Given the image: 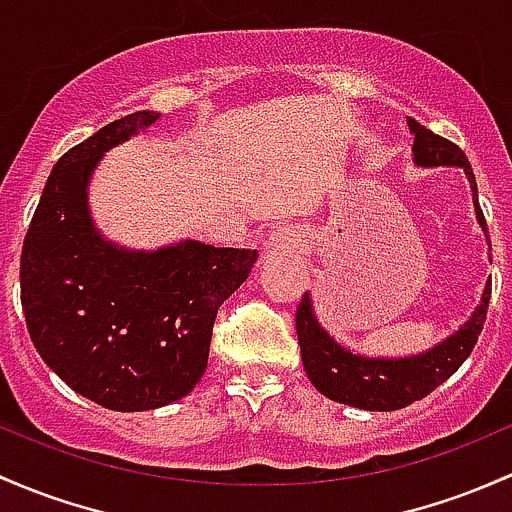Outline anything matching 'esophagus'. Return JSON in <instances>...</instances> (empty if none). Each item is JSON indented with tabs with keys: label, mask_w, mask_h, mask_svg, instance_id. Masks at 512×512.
<instances>
[{
	"label": "esophagus",
	"mask_w": 512,
	"mask_h": 512,
	"mask_svg": "<svg viewBox=\"0 0 512 512\" xmlns=\"http://www.w3.org/2000/svg\"><path fill=\"white\" fill-rule=\"evenodd\" d=\"M284 242H287V238H284L282 233H277L270 242H267V247H270V252H279V250H284Z\"/></svg>",
	"instance_id": "1"
}]
</instances>
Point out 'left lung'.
I'll list each match as a JSON object with an SVG mask.
<instances>
[{"label": "left lung", "instance_id": "left-lung-1", "mask_svg": "<svg viewBox=\"0 0 512 512\" xmlns=\"http://www.w3.org/2000/svg\"><path fill=\"white\" fill-rule=\"evenodd\" d=\"M407 122H410V129L414 132L412 152L419 166H464L466 176L471 181L473 201H476V218L483 225V230H488L486 218H483L481 206H478L476 176H473L464 149L459 144L449 142V139L439 137V134L429 132L427 127L419 125L412 117ZM488 245H491V238H488ZM488 301H491V282L486 284L481 306L473 311L471 319L454 336L441 341L429 353L412 355V358L373 360L363 358V355H353L351 351L338 346L319 326L314 311H311L309 294H304L297 309V336L306 375H309L316 390L333 402H343V405L373 412L400 410V407H407L427 397L434 387H439L461 368V363L469 358L473 346H476L483 324H486Z\"/></svg>", "mask_w": 512, "mask_h": 512}]
</instances>
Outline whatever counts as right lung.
<instances>
[{"instance_id":"right-lung-1","label":"right lung","mask_w":512,"mask_h":512,"mask_svg":"<svg viewBox=\"0 0 512 512\" xmlns=\"http://www.w3.org/2000/svg\"><path fill=\"white\" fill-rule=\"evenodd\" d=\"M159 120L139 110L68 149L53 166L21 247V309L43 363L107 410L142 412L201 380L220 304L240 287L255 250L181 242L127 252L88 213L102 152Z\"/></svg>"}]
</instances>
